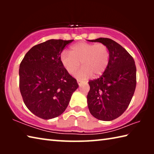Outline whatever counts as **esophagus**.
Wrapping results in <instances>:
<instances>
[{
  "label": "esophagus",
  "instance_id": "34e87169",
  "mask_svg": "<svg viewBox=\"0 0 154 154\" xmlns=\"http://www.w3.org/2000/svg\"><path fill=\"white\" fill-rule=\"evenodd\" d=\"M77 83H78V84H79V85L80 86L82 84V83H83V82L82 80H79V79H77Z\"/></svg>",
  "mask_w": 154,
  "mask_h": 154
}]
</instances>
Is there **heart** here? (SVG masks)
Masks as SVG:
<instances>
[{
    "instance_id": "heart-1",
    "label": "heart",
    "mask_w": 154,
    "mask_h": 154,
    "mask_svg": "<svg viewBox=\"0 0 154 154\" xmlns=\"http://www.w3.org/2000/svg\"><path fill=\"white\" fill-rule=\"evenodd\" d=\"M109 61V49L103 43H78L71 46L70 53L64 51L60 55L61 64L71 75L77 71L81 62L83 68L77 74L80 78L100 76L107 69Z\"/></svg>"
}]
</instances>
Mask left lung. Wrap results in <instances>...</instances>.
<instances>
[{
  "instance_id": "left-lung-1",
  "label": "left lung",
  "mask_w": 154,
  "mask_h": 154,
  "mask_svg": "<svg viewBox=\"0 0 154 154\" xmlns=\"http://www.w3.org/2000/svg\"><path fill=\"white\" fill-rule=\"evenodd\" d=\"M108 47L110 61L101 76L88 82V105L96 119L111 121L126 110L137 85V69L132 56L123 47L108 38L90 40Z\"/></svg>"
}]
</instances>
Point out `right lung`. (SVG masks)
I'll use <instances>...</instances> for the list:
<instances>
[{
    "label": "right lung",
    "mask_w": 154,
    "mask_h": 154,
    "mask_svg": "<svg viewBox=\"0 0 154 154\" xmlns=\"http://www.w3.org/2000/svg\"><path fill=\"white\" fill-rule=\"evenodd\" d=\"M73 40L50 39L32 47L20 65V90L25 105L38 118L63 113L79 87L60 62L65 47Z\"/></svg>",
    "instance_id": "obj_1"
}]
</instances>
